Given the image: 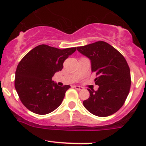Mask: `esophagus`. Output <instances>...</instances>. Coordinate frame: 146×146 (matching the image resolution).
Returning <instances> with one entry per match:
<instances>
[{"mask_svg": "<svg viewBox=\"0 0 146 146\" xmlns=\"http://www.w3.org/2000/svg\"><path fill=\"white\" fill-rule=\"evenodd\" d=\"M73 88H75L76 90H82V87L79 86V85H74Z\"/></svg>", "mask_w": 146, "mask_h": 146, "instance_id": "esophagus-1", "label": "esophagus"}]
</instances>
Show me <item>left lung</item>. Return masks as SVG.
<instances>
[{
  "label": "left lung",
  "mask_w": 146,
  "mask_h": 146,
  "mask_svg": "<svg viewBox=\"0 0 146 146\" xmlns=\"http://www.w3.org/2000/svg\"><path fill=\"white\" fill-rule=\"evenodd\" d=\"M91 61L92 72L96 73L97 91L90 90L83 101L87 110L98 117H108L123 106L131 88L130 68L124 57L115 48L102 41L77 47Z\"/></svg>",
  "instance_id": "obj_1"
}]
</instances>
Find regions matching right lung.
<instances>
[{
	"label": "right lung",
	"instance_id": "obj_1",
	"mask_svg": "<svg viewBox=\"0 0 146 146\" xmlns=\"http://www.w3.org/2000/svg\"><path fill=\"white\" fill-rule=\"evenodd\" d=\"M76 47L59 49L39 45L31 50L17 65L15 88L22 103L32 112L48 114L61 105L70 85L58 86L52 80L62 70L65 60Z\"/></svg>",
	"mask_w": 146,
	"mask_h": 146
}]
</instances>
